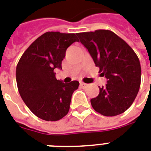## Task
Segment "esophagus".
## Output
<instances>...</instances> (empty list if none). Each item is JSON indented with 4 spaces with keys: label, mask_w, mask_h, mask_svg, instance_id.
<instances>
[{
    "label": "esophagus",
    "mask_w": 151,
    "mask_h": 151,
    "mask_svg": "<svg viewBox=\"0 0 151 151\" xmlns=\"http://www.w3.org/2000/svg\"><path fill=\"white\" fill-rule=\"evenodd\" d=\"M87 86H88L87 84L84 83V82H80V86L81 87H82V88H85V87H86Z\"/></svg>",
    "instance_id": "1"
}]
</instances>
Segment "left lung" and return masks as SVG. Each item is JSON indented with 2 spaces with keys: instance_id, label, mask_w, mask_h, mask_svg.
Segmentation results:
<instances>
[{
  "instance_id": "obj_1",
  "label": "left lung",
  "mask_w": 151,
  "mask_h": 151,
  "mask_svg": "<svg viewBox=\"0 0 151 151\" xmlns=\"http://www.w3.org/2000/svg\"><path fill=\"white\" fill-rule=\"evenodd\" d=\"M88 49L107 84L98 96L91 99L92 107L105 116H115L129 109L139 93L141 65L133 49L109 30L77 33Z\"/></svg>"
}]
</instances>
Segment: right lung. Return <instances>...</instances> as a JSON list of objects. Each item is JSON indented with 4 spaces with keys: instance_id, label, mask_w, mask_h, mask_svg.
<instances>
[{
    "instance_id": "add662e5",
    "label": "right lung",
    "mask_w": 151,
    "mask_h": 151,
    "mask_svg": "<svg viewBox=\"0 0 151 151\" xmlns=\"http://www.w3.org/2000/svg\"><path fill=\"white\" fill-rule=\"evenodd\" d=\"M74 42H78L74 33L46 32L30 45L17 65L20 96L27 108L43 120H59L70 110L72 94L79 82L57 80L55 69H62L65 50Z\"/></svg>"
}]
</instances>
